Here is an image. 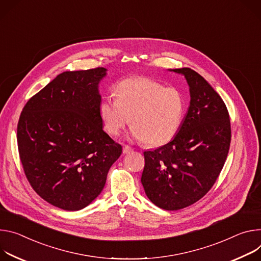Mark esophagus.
Returning a JSON list of instances; mask_svg holds the SVG:
<instances>
[{
    "mask_svg": "<svg viewBox=\"0 0 261 261\" xmlns=\"http://www.w3.org/2000/svg\"><path fill=\"white\" fill-rule=\"evenodd\" d=\"M130 151H133V148L130 147V146H128V145H124L123 146V153H129Z\"/></svg>",
    "mask_w": 261,
    "mask_h": 261,
    "instance_id": "obj_1",
    "label": "esophagus"
}]
</instances>
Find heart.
Returning a JSON list of instances; mask_svg holds the SVG:
<instances>
[{
    "label": "heart",
    "instance_id": "b5f03b06",
    "mask_svg": "<svg viewBox=\"0 0 261 261\" xmlns=\"http://www.w3.org/2000/svg\"><path fill=\"white\" fill-rule=\"evenodd\" d=\"M116 96H106L99 115L106 130L118 136L130 122V135L149 146H161L174 138L186 113L182 93L146 77H130L116 86ZM132 121L130 122V120Z\"/></svg>",
    "mask_w": 261,
    "mask_h": 261
}]
</instances>
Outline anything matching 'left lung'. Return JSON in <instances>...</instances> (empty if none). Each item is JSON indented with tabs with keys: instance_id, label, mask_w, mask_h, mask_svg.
<instances>
[{
	"instance_id": "left-lung-1",
	"label": "left lung",
	"mask_w": 261,
	"mask_h": 261,
	"mask_svg": "<svg viewBox=\"0 0 261 261\" xmlns=\"http://www.w3.org/2000/svg\"><path fill=\"white\" fill-rule=\"evenodd\" d=\"M185 75L190 107L178 133L169 143L144 151L141 182L149 200L166 211H178L213 188L228 155L231 126L221 96L195 70L172 69Z\"/></svg>"
}]
</instances>
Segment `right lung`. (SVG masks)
I'll list each match as a JSON object with an SVG mask.
<instances>
[{
    "label": "right lung",
    "instance_id": "right-lung-1",
    "mask_svg": "<svg viewBox=\"0 0 261 261\" xmlns=\"http://www.w3.org/2000/svg\"><path fill=\"white\" fill-rule=\"evenodd\" d=\"M106 71L60 73L28 100L18 120V153L28 181L64 211L89 205L122 152L102 129L98 83Z\"/></svg>",
    "mask_w": 261,
    "mask_h": 261
}]
</instances>
